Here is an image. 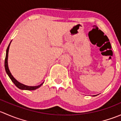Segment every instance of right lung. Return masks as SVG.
<instances>
[{
	"mask_svg": "<svg viewBox=\"0 0 121 121\" xmlns=\"http://www.w3.org/2000/svg\"><path fill=\"white\" fill-rule=\"evenodd\" d=\"M11 42L9 44L8 48L6 50V58H5V60H4V68H5V70L7 74L8 75V76L11 79L12 82L14 84V85L17 86V88H19V89L20 90H35L36 89L39 88V87L43 85V83H41L40 85H37V86H27V85H24V84L20 83L19 82V81H17L14 77H13V75H12L11 74L10 71L8 67V53H9V47H10V44Z\"/></svg>",
	"mask_w": 121,
	"mask_h": 121,
	"instance_id": "obj_1",
	"label": "right lung"
}]
</instances>
